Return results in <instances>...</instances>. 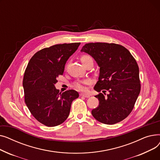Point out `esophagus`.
<instances>
[{"label":"esophagus","instance_id":"obj_1","mask_svg":"<svg viewBox=\"0 0 160 160\" xmlns=\"http://www.w3.org/2000/svg\"><path fill=\"white\" fill-rule=\"evenodd\" d=\"M80 96L83 97H86V98H89V97H90V95L87 94V93H81L80 94Z\"/></svg>","mask_w":160,"mask_h":160}]
</instances>
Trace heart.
I'll return each instance as SVG.
<instances>
[{
	"label": "heart",
	"instance_id": "obj_1",
	"mask_svg": "<svg viewBox=\"0 0 160 160\" xmlns=\"http://www.w3.org/2000/svg\"><path fill=\"white\" fill-rule=\"evenodd\" d=\"M90 60H92V58L90 56L88 55H83L80 58V61L82 63L83 66H84ZM89 82L88 80H85L83 81H77L74 82V86L76 89H77L80 91H83L85 89V85L88 84Z\"/></svg>",
	"mask_w": 160,
	"mask_h": 160
}]
</instances>
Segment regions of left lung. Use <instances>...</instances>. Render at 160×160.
Listing matches in <instances>:
<instances>
[{
    "instance_id": "left-lung-1",
    "label": "left lung",
    "mask_w": 160,
    "mask_h": 160,
    "mask_svg": "<svg viewBox=\"0 0 160 160\" xmlns=\"http://www.w3.org/2000/svg\"><path fill=\"white\" fill-rule=\"evenodd\" d=\"M82 52L93 57L98 67V80L94 87L99 105L91 113L99 122L114 124L129 115L139 95L141 84L139 67L128 49L122 45L108 43H90Z\"/></svg>"
}]
</instances>
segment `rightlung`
Wrapping results in <instances>:
<instances>
[{
  "label": "right lung",
  "instance_id": "right-lung-1",
  "mask_svg": "<svg viewBox=\"0 0 160 160\" xmlns=\"http://www.w3.org/2000/svg\"><path fill=\"white\" fill-rule=\"evenodd\" d=\"M80 43L58 44L39 50L25 70L22 86L24 101L35 119L47 127L63 123L68 117L71 104L79 97L73 89L60 93L56 78L62 75L65 65Z\"/></svg>",
  "mask_w": 160,
  "mask_h": 160
}]
</instances>
